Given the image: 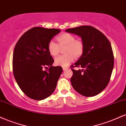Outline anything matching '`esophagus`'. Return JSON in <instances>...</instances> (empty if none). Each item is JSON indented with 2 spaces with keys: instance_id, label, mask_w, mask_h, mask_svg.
<instances>
[{
  "instance_id": "esophagus-1",
  "label": "esophagus",
  "mask_w": 126,
  "mask_h": 126,
  "mask_svg": "<svg viewBox=\"0 0 126 126\" xmlns=\"http://www.w3.org/2000/svg\"><path fill=\"white\" fill-rule=\"evenodd\" d=\"M63 71H65V70H66V69H68V67H63Z\"/></svg>"
}]
</instances>
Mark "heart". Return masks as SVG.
Segmentation results:
<instances>
[{
	"label": "heart",
	"mask_w": 126,
	"mask_h": 126,
	"mask_svg": "<svg viewBox=\"0 0 126 126\" xmlns=\"http://www.w3.org/2000/svg\"><path fill=\"white\" fill-rule=\"evenodd\" d=\"M58 44L54 41H50L48 44L49 53L52 57L59 54L60 47H65L64 53L65 54L56 58L55 63L63 67L68 66L74 60L75 57H79L83 54L84 45L81 40L75 39V36L69 33H63L57 37Z\"/></svg>",
	"instance_id": "obj_1"
}]
</instances>
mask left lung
<instances>
[{"label": "left lung", "instance_id": "8db88e82", "mask_svg": "<svg viewBox=\"0 0 126 126\" xmlns=\"http://www.w3.org/2000/svg\"><path fill=\"white\" fill-rule=\"evenodd\" d=\"M66 32L81 38L84 45L83 54L73 65L71 78L72 86L85 97H93L101 92L110 81L114 67V55L107 37L91 26L70 28ZM82 67L81 70L73 69Z\"/></svg>", "mask_w": 126, "mask_h": 126}]
</instances>
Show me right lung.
Returning a JSON list of instances; mask_svg holds the SVG:
<instances>
[{"instance_id":"right-lung-1","label":"right lung","mask_w":126,"mask_h":126,"mask_svg":"<svg viewBox=\"0 0 126 126\" xmlns=\"http://www.w3.org/2000/svg\"><path fill=\"white\" fill-rule=\"evenodd\" d=\"M60 29L34 27L26 31L16 43L13 55V72L23 93L35 100L52 94L63 72L60 66H52L54 60L48 44ZM49 67L48 70L44 68Z\"/></svg>"}]
</instances>
